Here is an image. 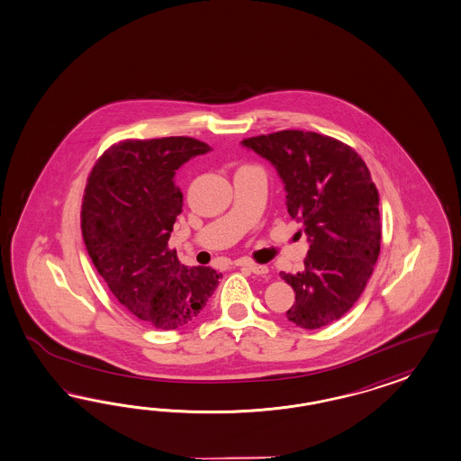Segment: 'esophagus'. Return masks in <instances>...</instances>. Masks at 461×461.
<instances>
[{"label":"esophagus","mask_w":461,"mask_h":461,"mask_svg":"<svg viewBox=\"0 0 461 461\" xmlns=\"http://www.w3.org/2000/svg\"><path fill=\"white\" fill-rule=\"evenodd\" d=\"M237 267H243V268H249V272H253L255 275H265L268 274V267L267 265H260V263L251 262V260H238L235 262Z\"/></svg>","instance_id":"34e87169"}]
</instances>
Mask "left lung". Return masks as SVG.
Listing matches in <instances>:
<instances>
[{"mask_svg": "<svg viewBox=\"0 0 461 461\" xmlns=\"http://www.w3.org/2000/svg\"><path fill=\"white\" fill-rule=\"evenodd\" d=\"M243 146L276 167L288 212L311 241L303 270L280 274L295 292L288 321L309 330L336 322L361 297L381 251L379 194L366 162L342 140L303 131Z\"/></svg>", "mask_w": 461, "mask_h": 461, "instance_id": "8db88e82", "label": "left lung"}]
</instances>
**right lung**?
Returning <instances> with one entry per match:
<instances>
[{
  "label": "right lung",
  "mask_w": 461,
  "mask_h": 461,
  "mask_svg": "<svg viewBox=\"0 0 461 461\" xmlns=\"http://www.w3.org/2000/svg\"><path fill=\"white\" fill-rule=\"evenodd\" d=\"M210 149L193 137L125 139L104 150L87 177L80 226L88 257L115 299L161 330L194 321L221 276L185 267L167 247L183 212L176 169Z\"/></svg>",
  "instance_id": "add662e5"
}]
</instances>
